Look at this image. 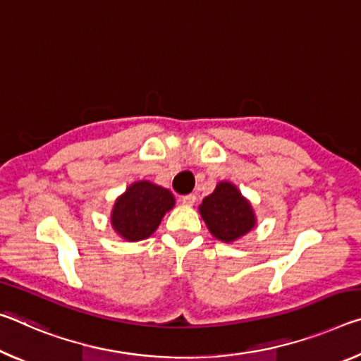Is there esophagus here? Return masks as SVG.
<instances>
[{
  "label": "esophagus",
  "instance_id": "1",
  "mask_svg": "<svg viewBox=\"0 0 361 361\" xmlns=\"http://www.w3.org/2000/svg\"><path fill=\"white\" fill-rule=\"evenodd\" d=\"M196 194H186V196H181V199H180V201L183 202V204H185V205H192L194 202H196Z\"/></svg>",
  "mask_w": 361,
  "mask_h": 361
}]
</instances>
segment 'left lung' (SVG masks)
<instances>
[{"mask_svg": "<svg viewBox=\"0 0 361 361\" xmlns=\"http://www.w3.org/2000/svg\"><path fill=\"white\" fill-rule=\"evenodd\" d=\"M205 225L223 243L236 241L255 226L250 204L231 183L221 181L199 207Z\"/></svg>", "mask_w": 361, "mask_h": 361, "instance_id": "8db88e82", "label": "left lung"}]
</instances>
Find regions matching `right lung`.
Listing matches in <instances>:
<instances>
[{
	"mask_svg": "<svg viewBox=\"0 0 361 361\" xmlns=\"http://www.w3.org/2000/svg\"><path fill=\"white\" fill-rule=\"evenodd\" d=\"M175 205L169 190L149 181L133 183L114 205L111 223L127 241H141L157 230L160 220Z\"/></svg>",
	"mask_w": 361,
	"mask_h": 361,
	"instance_id": "obj_1",
	"label": "right lung"
}]
</instances>
